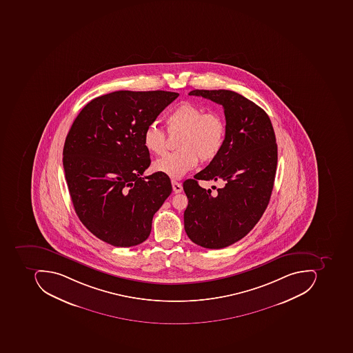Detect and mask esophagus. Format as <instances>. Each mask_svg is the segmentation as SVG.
Masks as SVG:
<instances>
[{
    "mask_svg": "<svg viewBox=\"0 0 353 353\" xmlns=\"http://www.w3.org/2000/svg\"><path fill=\"white\" fill-rule=\"evenodd\" d=\"M172 185H173V191L175 192V193H180V192L182 191V185L179 183V182L173 180V181H172Z\"/></svg>",
    "mask_w": 353,
    "mask_h": 353,
    "instance_id": "obj_1",
    "label": "esophagus"
}]
</instances>
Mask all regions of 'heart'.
Segmentation results:
<instances>
[{
	"label": "heart",
	"instance_id": "b5f03b06",
	"mask_svg": "<svg viewBox=\"0 0 353 353\" xmlns=\"http://www.w3.org/2000/svg\"><path fill=\"white\" fill-rule=\"evenodd\" d=\"M166 126L170 134H182L178 142L179 152L168 154L154 162L152 170L180 179L201 161L214 159L223 148L226 137V124L215 111L205 112L203 107L181 103L168 113ZM144 148L154 154L166 150V132L156 123L146 126L143 132Z\"/></svg>",
	"mask_w": 353,
	"mask_h": 353
}]
</instances>
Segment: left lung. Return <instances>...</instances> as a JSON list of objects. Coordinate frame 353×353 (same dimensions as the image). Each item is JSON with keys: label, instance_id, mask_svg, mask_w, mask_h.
<instances>
[{"label": "left lung", "instance_id": "obj_1", "mask_svg": "<svg viewBox=\"0 0 353 353\" xmlns=\"http://www.w3.org/2000/svg\"><path fill=\"white\" fill-rule=\"evenodd\" d=\"M221 105L226 118L225 143L209 165L183 182L189 203L185 230L192 242L221 249L248 234L268 208L276 176L278 148L268 113L254 101L230 90H193ZM199 179H223L210 194Z\"/></svg>", "mask_w": 353, "mask_h": 353}]
</instances>
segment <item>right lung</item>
Masks as SVG:
<instances>
[{"instance_id": "1", "label": "right lung", "mask_w": 353, "mask_h": 353, "mask_svg": "<svg viewBox=\"0 0 353 353\" xmlns=\"http://www.w3.org/2000/svg\"><path fill=\"white\" fill-rule=\"evenodd\" d=\"M179 94L115 91L88 103L63 146V168L77 216L99 240L130 247L150 236L152 221L172 193L170 178L144 176L150 152L143 132Z\"/></svg>"}]
</instances>
